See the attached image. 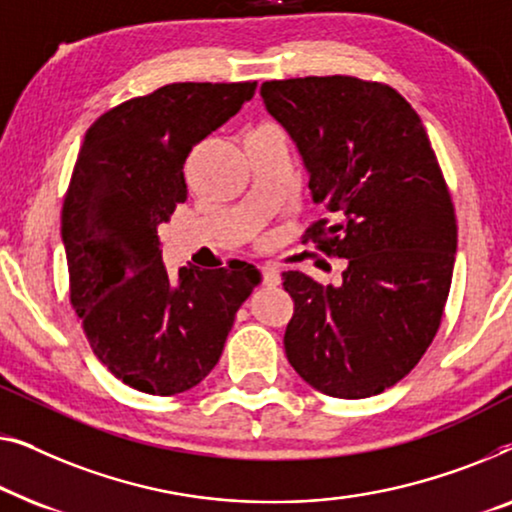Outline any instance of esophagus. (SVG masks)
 <instances>
[{"label": "esophagus", "instance_id": "obj_1", "mask_svg": "<svg viewBox=\"0 0 512 512\" xmlns=\"http://www.w3.org/2000/svg\"><path fill=\"white\" fill-rule=\"evenodd\" d=\"M259 276H262V283L264 285H269V287L280 285V271L273 264L259 266Z\"/></svg>", "mask_w": 512, "mask_h": 512}]
</instances>
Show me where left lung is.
Segmentation results:
<instances>
[{"mask_svg": "<svg viewBox=\"0 0 512 512\" xmlns=\"http://www.w3.org/2000/svg\"><path fill=\"white\" fill-rule=\"evenodd\" d=\"M259 92L327 213L301 241L348 259L338 287L283 273L285 355L327 397H373L415 369L441 327L457 253L448 183L420 115L390 85L306 76Z\"/></svg>", "mask_w": 512, "mask_h": 512, "instance_id": "left-lung-1", "label": "left lung"}]
</instances>
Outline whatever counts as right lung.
<instances>
[{"label":"right lung","instance_id":"1","mask_svg":"<svg viewBox=\"0 0 512 512\" xmlns=\"http://www.w3.org/2000/svg\"><path fill=\"white\" fill-rule=\"evenodd\" d=\"M255 88L171 83L104 111L85 132L62 204L69 301L99 362L139 392L171 397L199 385L259 283L241 259L171 278L157 234L187 199V155Z\"/></svg>","mask_w":512,"mask_h":512}]
</instances>
